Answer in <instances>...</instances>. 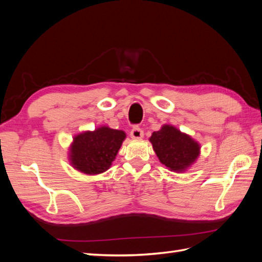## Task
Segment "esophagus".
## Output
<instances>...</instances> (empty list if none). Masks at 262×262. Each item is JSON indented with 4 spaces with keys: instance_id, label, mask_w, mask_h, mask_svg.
<instances>
[{
    "instance_id": "obj_1",
    "label": "esophagus",
    "mask_w": 262,
    "mask_h": 262,
    "mask_svg": "<svg viewBox=\"0 0 262 262\" xmlns=\"http://www.w3.org/2000/svg\"><path fill=\"white\" fill-rule=\"evenodd\" d=\"M143 136H144V133H143V130H142L141 128H139L138 125H136V126H133V129L131 130V138L132 139H142L143 138Z\"/></svg>"
}]
</instances>
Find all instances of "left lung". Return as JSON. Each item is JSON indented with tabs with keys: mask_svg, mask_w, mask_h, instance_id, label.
I'll use <instances>...</instances> for the list:
<instances>
[{
	"mask_svg": "<svg viewBox=\"0 0 262 262\" xmlns=\"http://www.w3.org/2000/svg\"><path fill=\"white\" fill-rule=\"evenodd\" d=\"M158 160L171 171H185L200 154V145L175 126L165 124L149 138Z\"/></svg>",
	"mask_w": 262,
	"mask_h": 262,
	"instance_id": "obj_1",
	"label": "left lung"
}]
</instances>
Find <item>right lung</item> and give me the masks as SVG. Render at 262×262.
<instances>
[{
	"label": "right lung",
	"mask_w": 262,
	"mask_h": 262,
	"mask_svg": "<svg viewBox=\"0 0 262 262\" xmlns=\"http://www.w3.org/2000/svg\"><path fill=\"white\" fill-rule=\"evenodd\" d=\"M124 139L122 130L106 125L77 134L70 147L71 164L86 175L104 172L112 166Z\"/></svg>",
	"instance_id": "obj_1"
}]
</instances>
